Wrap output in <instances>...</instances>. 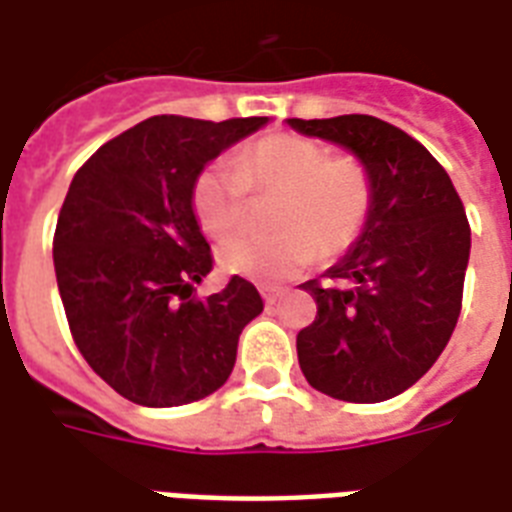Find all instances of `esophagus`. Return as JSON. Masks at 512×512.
<instances>
[{
  "label": "esophagus",
  "instance_id": "obj_1",
  "mask_svg": "<svg viewBox=\"0 0 512 512\" xmlns=\"http://www.w3.org/2000/svg\"><path fill=\"white\" fill-rule=\"evenodd\" d=\"M259 292H261V297H264V302H267V305H275V302L281 300L283 294H286V289H283V286H261Z\"/></svg>",
  "mask_w": 512,
  "mask_h": 512
}]
</instances>
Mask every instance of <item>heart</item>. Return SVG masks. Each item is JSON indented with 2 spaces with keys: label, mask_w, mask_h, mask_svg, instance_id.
<instances>
[{
  "label": "heart",
  "mask_w": 512,
  "mask_h": 512,
  "mask_svg": "<svg viewBox=\"0 0 512 512\" xmlns=\"http://www.w3.org/2000/svg\"><path fill=\"white\" fill-rule=\"evenodd\" d=\"M251 193H281L275 234H237L218 248L226 275L275 283L305 270L319 253L341 256L363 237L374 212V177L363 160L335 155L313 138L278 133L245 147L237 160H212L193 182V212L212 237L237 231Z\"/></svg>",
  "instance_id": "heart-1"
}]
</instances>
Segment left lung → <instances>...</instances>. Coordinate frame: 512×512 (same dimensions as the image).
Segmentation results:
<instances>
[{"mask_svg":"<svg viewBox=\"0 0 512 512\" xmlns=\"http://www.w3.org/2000/svg\"><path fill=\"white\" fill-rule=\"evenodd\" d=\"M286 122L352 152L374 177L363 237L324 283H302L316 319L297 333V360L313 390L379 404L409 390L453 335L472 248L464 204L434 155L390 122L368 114Z\"/></svg>","mask_w":512,"mask_h":512,"instance_id":"1","label":"left lung"}]
</instances>
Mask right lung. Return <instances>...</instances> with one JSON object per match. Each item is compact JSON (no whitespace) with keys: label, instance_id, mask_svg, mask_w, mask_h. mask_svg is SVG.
<instances>
[{"label":"right lung","instance_id":"obj_1","mask_svg":"<svg viewBox=\"0 0 512 512\" xmlns=\"http://www.w3.org/2000/svg\"><path fill=\"white\" fill-rule=\"evenodd\" d=\"M267 122L149 117L70 182L54 234L59 297L89 368L133 404L166 409L215 393L245 324L264 311L240 275L207 300L193 294L212 253L190 196L210 160Z\"/></svg>","mask_w":512,"mask_h":512}]
</instances>
